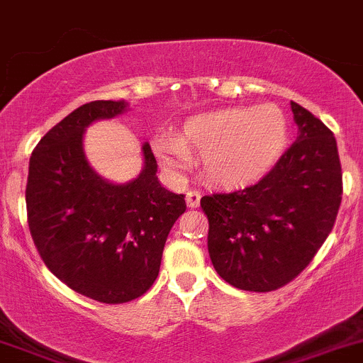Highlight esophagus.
Listing matches in <instances>:
<instances>
[{"instance_id": "1", "label": "esophagus", "mask_w": 363, "mask_h": 363, "mask_svg": "<svg viewBox=\"0 0 363 363\" xmlns=\"http://www.w3.org/2000/svg\"><path fill=\"white\" fill-rule=\"evenodd\" d=\"M200 199H202V193L196 191V189H191V191L186 193V203H188V207H191V208L199 207Z\"/></svg>"}]
</instances>
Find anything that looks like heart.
I'll use <instances>...</instances> for the list:
<instances>
[{
    "mask_svg": "<svg viewBox=\"0 0 363 363\" xmlns=\"http://www.w3.org/2000/svg\"><path fill=\"white\" fill-rule=\"evenodd\" d=\"M288 144L284 113L274 105L228 107L191 117L181 137L160 135L155 151L164 167L182 168L202 156L205 179L219 186H244L274 167Z\"/></svg>",
    "mask_w": 363,
    "mask_h": 363,
    "instance_id": "1",
    "label": "heart"
}]
</instances>
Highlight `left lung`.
<instances>
[{
    "label": "left lung",
    "mask_w": 363,
    "mask_h": 363,
    "mask_svg": "<svg viewBox=\"0 0 363 363\" xmlns=\"http://www.w3.org/2000/svg\"><path fill=\"white\" fill-rule=\"evenodd\" d=\"M296 140L256 184L200 200L216 272L246 291L294 281L334 228L342 172L334 133L291 101Z\"/></svg>",
    "instance_id": "left-lung-1"
}]
</instances>
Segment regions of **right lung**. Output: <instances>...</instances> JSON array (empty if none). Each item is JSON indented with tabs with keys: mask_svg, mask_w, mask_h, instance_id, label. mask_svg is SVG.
<instances>
[{
	"mask_svg": "<svg viewBox=\"0 0 363 363\" xmlns=\"http://www.w3.org/2000/svg\"><path fill=\"white\" fill-rule=\"evenodd\" d=\"M124 108V101L96 100L68 113L33 149L26 184L40 258L68 288L104 303L131 302L152 286L168 232L186 211L184 195L160 184L149 144L144 170L124 186L104 181L87 164L86 126Z\"/></svg>",
	"mask_w": 363,
	"mask_h": 363,
	"instance_id": "add662e5",
	"label": "right lung"
}]
</instances>
